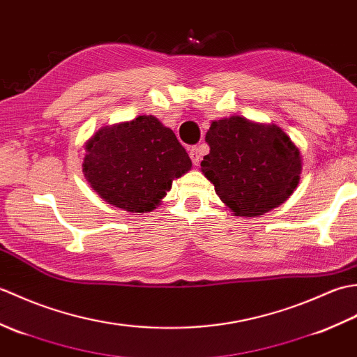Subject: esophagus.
Returning <instances> with one entry per match:
<instances>
[{"label": "esophagus", "instance_id": "esophagus-1", "mask_svg": "<svg viewBox=\"0 0 357 357\" xmlns=\"http://www.w3.org/2000/svg\"><path fill=\"white\" fill-rule=\"evenodd\" d=\"M188 155H190L192 162L195 165H198L199 161H201V156H202V147L201 146L199 147H190V149H188Z\"/></svg>", "mask_w": 357, "mask_h": 357}]
</instances>
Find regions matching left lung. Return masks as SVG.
<instances>
[{"label": "left lung", "instance_id": "8db88e82", "mask_svg": "<svg viewBox=\"0 0 357 357\" xmlns=\"http://www.w3.org/2000/svg\"><path fill=\"white\" fill-rule=\"evenodd\" d=\"M201 172L234 216L257 218L284 204L302 173L301 150L276 124L233 115L211 121Z\"/></svg>", "mask_w": 357, "mask_h": 357}]
</instances>
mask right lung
<instances>
[{
    "instance_id": "add662e5",
    "label": "right lung",
    "mask_w": 357,
    "mask_h": 357,
    "mask_svg": "<svg viewBox=\"0 0 357 357\" xmlns=\"http://www.w3.org/2000/svg\"><path fill=\"white\" fill-rule=\"evenodd\" d=\"M192 169L173 130L153 115L104 126L86 142L82 173L90 187L113 207L147 213Z\"/></svg>"
}]
</instances>
